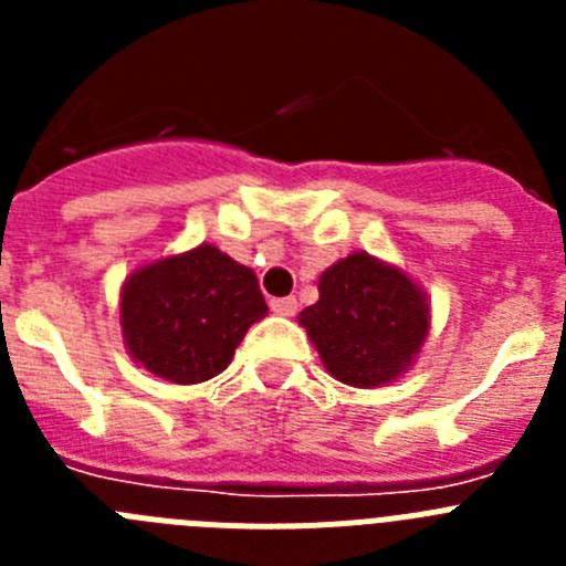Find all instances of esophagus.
I'll use <instances>...</instances> for the list:
<instances>
[{"label":"esophagus","instance_id":"1","mask_svg":"<svg viewBox=\"0 0 566 566\" xmlns=\"http://www.w3.org/2000/svg\"><path fill=\"white\" fill-rule=\"evenodd\" d=\"M272 312L274 314H283V317H292L294 312H297V297H274L272 303Z\"/></svg>","mask_w":566,"mask_h":566}]
</instances>
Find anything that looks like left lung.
I'll use <instances>...</instances> for the list:
<instances>
[{"instance_id":"obj_1","label":"left lung","mask_w":566,"mask_h":566,"mask_svg":"<svg viewBox=\"0 0 566 566\" xmlns=\"http://www.w3.org/2000/svg\"><path fill=\"white\" fill-rule=\"evenodd\" d=\"M328 374L371 388L411 365L428 334V303L397 269L368 254L339 260L319 277V300L300 314Z\"/></svg>"}]
</instances>
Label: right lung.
<instances>
[{"mask_svg": "<svg viewBox=\"0 0 566 566\" xmlns=\"http://www.w3.org/2000/svg\"><path fill=\"white\" fill-rule=\"evenodd\" d=\"M266 314L252 269L214 247L144 266L122 292L127 348L147 371L178 385L218 377Z\"/></svg>", "mask_w": 566, "mask_h": 566, "instance_id": "right-lung-1", "label": "right lung"}]
</instances>
